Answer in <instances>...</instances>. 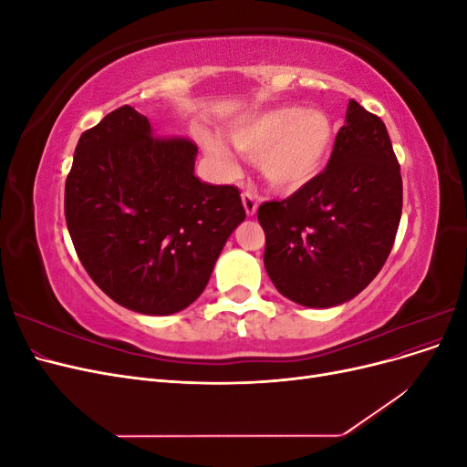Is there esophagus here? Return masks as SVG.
<instances>
[{"label": "esophagus", "mask_w": 467, "mask_h": 467, "mask_svg": "<svg viewBox=\"0 0 467 467\" xmlns=\"http://www.w3.org/2000/svg\"><path fill=\"white\" fill-rule=\"evenodd\" d=\"M242 201H244V208H245V214L247 216H255V212H257V201H259V196H257V192L255 191H245L244 194H242Z\"/></svg>", "instance_id": "esophagus-1"}]
</instances>
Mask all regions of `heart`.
I'll return each instance as SVG.
<instances>
[{
	"label": "heart",
	"instance_id": "obj_1",
	"mask_svg": "<svg viewBox=\"0 0 467 467\" xmlns=\"http://www.w3.org/2000/svg\"><path fill=\"white\" fill-rule=\"evenodd\" d=\"M230 142L244 153L255 155L259 173L278 191H298L309 185L329 160L335 140L331 119L317 109L282 105L257 112L228 132ZM208 153L222 171L232 173L235 161L218 142Z\"/></svg>",
	"mask_w": 467,
	"mask_h": 467
}]
</instances>
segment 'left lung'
<instances>
[{"label":"left lung","instance_id":"obj_1","mask_svg":"<svg viewBox=\"0 0 467 467\" xmlns=\"http://www.w3.org/2000/svg\"><path fill=\"white\" fill-rule=\"evenodd\" d=\"M401 206L400 163L386 124L350 99L325 171L257 212L268 278L306 307L352 300L384 266Z\"/></svg>","mask_w":467,"mask_h":467}]
</instances>
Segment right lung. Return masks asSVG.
<instances>
[{"mask_svg": "<svg viewBox=\"0 0 467 467\" xmlns=\"http://www.w3.org/2000/svg\"><path fill=\"white\" fill-rule=\"evenodd\" d=\"M189 140L153 136L124 105L79 136L64 212L81 265L110 300L171 316L206 288L245 210L239 191L194 175Z\"/></svg>", "mask_w": 467, "mask_h": 467, "instance_id": "add662e5", "label": "right lung"}]
</instances>
